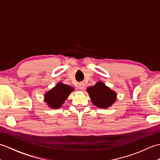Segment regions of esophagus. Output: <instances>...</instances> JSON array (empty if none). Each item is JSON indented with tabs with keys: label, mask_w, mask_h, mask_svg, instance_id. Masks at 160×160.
Here are the masks:
<instances>
[{
	"label": "esophagus",
	"mask_w": 160,
	"mask_h": 160,
	"mask_svg": "<svg viewBox=\"0 0 160 160\" xmlns=\"http://www.w3.org/2000/svg\"><path fill=\"white\" fill-rule=\"evenodd\" d=\"M85 88V84L84 82H80L78 84V89L80 90H83Z\"/></svg>",
	"instance_id": "esophagus-1"
}]
</instances>
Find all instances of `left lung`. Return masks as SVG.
<instances>
[{
  "instance_id": "1",
  "label": "left lung",
  "mask_w": 160,
  "mask_h": 160,
  "mask_svg": "<svg viewBox=\"0 0 160 160\" xmlns=\"http://www.w3.org/2000/svg\"><path fill=\"white\" fill-rule=\"evenodd\" d=\"M91 102L98 108H107L111 107L117 100V93L105 85L101 81L98 82L94 86L87 89Z\"/></svg>"
}]
</instances>
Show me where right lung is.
<instances>
[{"label":"right lung","mask_w":160,"mask_h":160,"mask_svg":"<svg viewBox=\"0 0 160 160\" xmlns=\"http://www.w3.org/2000/svg\"><path fill=\"white\" fill-rule=\"evenodd\" d=\"M73 91L74 89L72 87L59 82L52 89L45 93L44 101L51 108H60Z\"/></svg>","instance_id":"right-lung-1"}]
</instances>
